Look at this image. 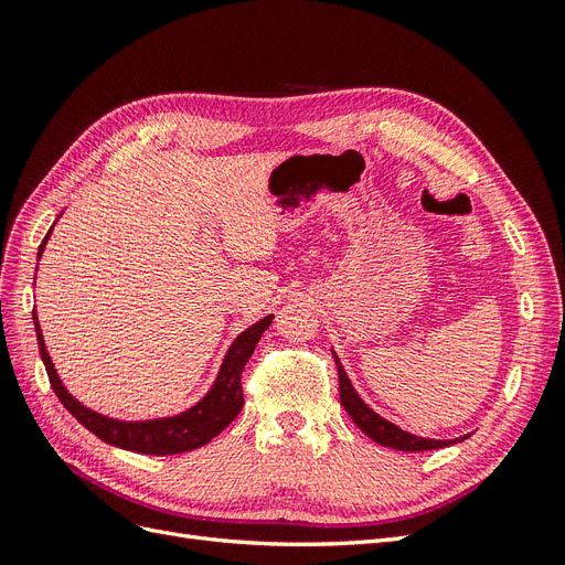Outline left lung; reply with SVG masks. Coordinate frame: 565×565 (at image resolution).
Listing matches in <instances>:
<instances>
[{
  "label": "left lung",
  "instance_id": "8db88e82",
  "mask_svg": "<svg viewBox=\"0 0 565 565\" xmlns=\"http://www.w3.org/2000/svg\"><path fill=\"white\" fill-rule=\"evenodd\" d=\"M337 361V358H334ZM337 372H339V401L344 405V409L349 413V417L358 424L365 436H370L374 443H380L384 448H393V450H403V452H422V450H438L450 446V440H434V438H419L407 434L403 429H398L396 424H391L386 419H382L377 413L358 398V393L353 391L344 367L337 361ZM461 440V438H459Z\"/></svg>",
  "mask_w": 565,
  "mask_h": 565
}]
</instances>
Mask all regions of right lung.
Returning <instances> with one entry per match:
<instances>
[{
  "instance_id": "1",
  "label": "right lung",
  "mask_w": 565,
  "mask_h": 565,
  "mask_svg": "<svg viewBox=\"0 0 565 565\" xmlns=\"http://www.w3.org/2000/svg\"><path fill=\"white\" fill-rule=\"evenodd\" d=\"M49 235H51V231L42 241L38 256H42ZM32 318H35L40 355H42L46 374H49V384L56 391L58 401L67 409H71V415L82 426H87V429L94 436H98L100 440H106V443H110V446H117V448L131 450V452H141V455L191 452L195 448L207 446L214 436H218L237 415H241L243 403H245L243 401V370L249 361L256 341L262 339L264 330L273 320V316H266L264 320L252 324V328H247L241 337L233 341L212 391L195 407L188 409V413H183L179 417H169V419H156V422H117V419L92 413L89 407L77 403L71 393L65 391V386L61 384L58 374L54 370V363H51V358L46 353L35 311H32Z\"/></svg>"
}]
</instances>
